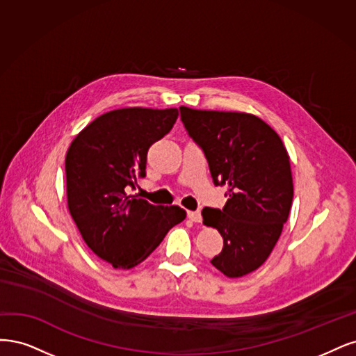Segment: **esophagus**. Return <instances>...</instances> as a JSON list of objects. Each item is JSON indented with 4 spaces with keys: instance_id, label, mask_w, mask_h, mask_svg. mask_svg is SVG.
<instances>
[{
    "instance_id": "1",
    "label": "esophagus",
    "mask_w": 356,
    "mask_h": 356,
    "mask_svg": "<svg viewBox=\"0 0 356 356\" xmlns=\"http://www.w3.org/2000/svg\"><path fill=\"white\" fill-rule=\"evenodd\" d=\"M188 217H189V220H192L195 223H200L202 220L200 211H188Z\"/></svg>"
}]
</instances>
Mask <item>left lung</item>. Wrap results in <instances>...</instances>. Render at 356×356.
<instances>
[{
	"label": "left lung",
	"mask_w": 356,
	"mask_h": 356,
	"mask_svg": "<svg viewBox=\"0 0 356 356\" xmlns=\"http://www.w3.org/2000/svg\"><path fill=\"white\" fill-rule=\"evenodd\" d=\"M180 118L207 158L214 185L227 188L222 210H202L204 225L223 236L211 265L229 278L244 277L266 261L289 219V154L280 136L250 113L180 106Z\"/></svg>",
	"instance_id": "1"
}]
</instances>
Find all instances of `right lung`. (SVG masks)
Wrapping results in <instances>:
<instances>
[{
  "label": "right lung",
  "instance_id": "right-lung-1",
  "mask_svg": "<svg viewBox=\"0 0 356 356\" xmlns=\"http://www.w3.org/2000/svg\"><path fill=\"white\" fill-rule=\"evenodd\" d=\"M177 109L124 108L103 113L66 154L67 207L86 244L113 268L130 269L185 220L177 205H152L127 191L146 173L147 151L170 133Z\"/></svg>",
  "mask_w": 356,
  "mask_h": 356
}]
</instances>
